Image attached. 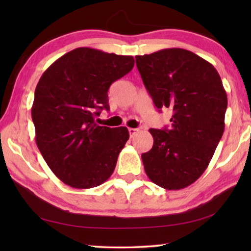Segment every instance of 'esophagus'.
I'll return each mask as SVG.
<instances>
[{
  "instance_id": "obj_1",
  "label": "esophagus",
  "mask_w": 251,
  "mask_h": 251,
  "mask_svg": "<svg viewBox=\"0 0 251 251\" xmlns=\"http://www.w3.org/2000/svg\"><path fill=\"white\" fill-rule=\"evenodd\" d=\"M128 133H129V136L130 137H133V136L137 133V129H135V128H128Z\"/></svg>"
}]
</instances>
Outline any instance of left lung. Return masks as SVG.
<instances>
[{
    "label": "left lung",
    "mask_w": 251,
    "mask_h": 251,
    "mask_svg": "<svg viewBox=\"0 0 251 251\" xmlns=\"http://www.w3.org/2000/svg\"><path fill=\"white\" fill-rule=\"evenodd\" d=\"M143 83L158 109L171 108V127L151 128L154 145L142 155L154 184L182 189L206 171L225 129L227 94L209 62L184 49L136 56Z\"/></svg>",
    "instance_id": "left-lung-1"
}]
</instances>
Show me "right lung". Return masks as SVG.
<instances>
[{
  "mask_svg": "<svg viewBox=\"0 0 251 251\" xmlns=\"http://www.w3.org/2000/svg\"><path fill=\"white\" fill-rule=\"evenodd\" d=\"M134 57L78 48L56 59L40 78L32 106L35 141L57 178L87 189L106 181L129 138L126 127L100 126L108 88L133 70Z\"/></svg>",
  "mask_w": 251,
  "mask_h": 251,
  "instance_id": "right-lung-1",
  "label": "right lung"
}]
</instances>
